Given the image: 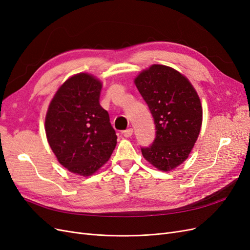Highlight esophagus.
I'll use <instances>...</instances> for the list:
<instances>
[{"label":"esophagus","instance_id":"34e87169","mask_svg":"<svg viewBox=\"0 0 250 250\" xmlns=\"http://www.w3.org/2000/svg\"><path fill=\"white\" fill-rule=\"evenodd\" d=\"M132 133H133V129H132V128H128V129H126V130H124V131H123V134H124V137H125V138H129V137H131Z\"/></svg>","mask_w":250,"mask_h":250}]
</instances>
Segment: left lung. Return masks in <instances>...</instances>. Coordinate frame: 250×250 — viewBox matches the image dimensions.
Masks as SVG:
<instances>
[{
    "label": "left lung",
    "mask_w": 250,
    "mask_h": 250,
    "mask_svg": "<svg viewBox=\"0 0 250 250\" xmlns=\"http://www.w3.org/2000/svg\"><path fill=\"white\" fill-rule=\"evenodd\" d=\"M154 120L155 139L142 154L155 168L170 171L184 163L197 140L202 108L199 97L184 75L153 64L134 80Z\"/></svg>",
    "instance_id": "8db88e82"
}]
</instances>
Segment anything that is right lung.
<instances>
[{
    "instance_id": "add662e5",
    "label": "right lung",
    "mask_w": 250,
    "mask_h": 250,
    "mask_svg": "<svg viewBox=\"0 0 250 250\" xmlns=\"http://www.w3.org/2000/svg\"><path fill=\"white\" fill-rule=\"evenodd\" d=\"M102 84L92 75L67 79L53 98L46 116L49 145L69 171L89 176L108 161L117 134L99 103Z\"/></svg>"
}]
</instances>
